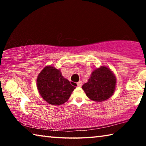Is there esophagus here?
Instances as JSON below:
<instances>
[{
  "label": "esophagus",
  "instance_id": "34e87169",
  "mask_svg": "<svg viewBox=\"0 0 146 146\" xmlns=\"http://www.w3.org/2000/svg\"><path fill=\"white\" fill-rule=\"evenodd\" d=\"M82 81H79V82H77V86H78V87H81V86H82Z\"/></svg>",
  "mask_w": 146,
  "mask_h": 146
}]
</instances>
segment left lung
Returning <instances> with one entry per match:
<instances>
[{"mask_svg":"<svg viewBox=\"0 0 146 146\" xmlns=\"http://www.w3.org/2000/svg\"><path fill=\"white\" fill-rule=\"evenodd\" d=\"M116 86V77L110 69L102 66L93 71L82 90L91 100L102 102L111 97Z\"/></svg>","mask_w":146,"mask_h":146,"instance_id":"1","label":"left lung"}]
</instances>
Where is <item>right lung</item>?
I'll return each mask as SVG.
<instances>
[{
  "label": "right lung",
  "instance_id": "1",
  "mask_svg": "<svg viewBox=\"0 0 146 146\" xmlns=\"http://www.w3.org/2000/svg\"><path fill=\"white\" fill-rule=\"evenodd\" d=\"M36 84L44 100L50 104L58 106L68 101L75 88L63 77L60 71L51 66H46L39 73Z\"/></svg>",
  "mask_w": 146,
  "mask_h": 146
}]
</instances>
